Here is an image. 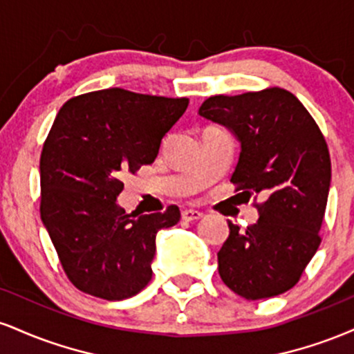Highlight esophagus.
Listing matches in <instances>:
<instances>
[{
	"label": "esophagus",
	"instance_id": "34e87169",
	"mask_svg": "<svg viewBox=\"0 0 354 354\" xmlns=\"http://www.w3.org/2000/svg\"><path fill=\"white\" fill-rule=\"evenodd\" d=\"M181 218L185 219V221H196V219L203 218V213L198 209H185L181 213Z\"/></svg>",
	"mask_w": 354,
	"mask_h": 354
}]
</instances>
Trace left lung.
<instances>
[{"mask_svg": "<svg viewBox=\"0 0 354 354\" xmlns=\"http://www.w3.org/2000/svg\"><path fill=\"white\" fill-rule=\"evenodd\" d=\"M200 116L228 128L241 145L231 183L266 200L246 231L228 223L218 271L246 299L293 288L318 250L331 183V160L318 124L283 88L211 96Z\"/></svg>", "mask_w": 354, "mask_h": 354, "instance_id": "8db88e82", "label": "left lung"}]
</instances>
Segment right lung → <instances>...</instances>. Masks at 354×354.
Here are the masks:
<instances>
[{"label": "right lung", "instance_id": "1", "mask_svg": "<svg viewBox=\"0 0 354 354\" xmlns=\"http://www.w3.org/2000/svg\"><path fill=\"white\" fill-rule=\"evenodd\" d=\"M188 98L121 88L76 96L56 115L39 160L41 221L70 281L108 301L131 298L151 279L156 233L180 221L163 213H126L121 176L153 163Z\"/></svg>", "mask_w": 354, "mask_h": 354}]
</instances>
